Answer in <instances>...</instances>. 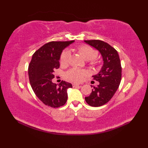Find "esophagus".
<instances>
[{"instance_id": "34e87169", "label": "esophagus", "mask_w": 148, "mask_h": 148, "mask_svg": "<svg viewBox=\"0 0 148 148\" xmlns=\"http://www.w3.org/2000/svg\"><path fill=\"white\" fill-rule=\"evenodd\" d=\"M80 85L79 84H76V83H73L72 84V86L73 87H77V86H79Z\"/></svg>"}]
</instances>
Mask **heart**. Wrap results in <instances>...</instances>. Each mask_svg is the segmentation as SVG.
Returning <instances> with one entry per match:
<instances>
[{"instance_id":"1","label":"heart","mask_w":148,"mask_h":148,"mask_svg":"<svg viewBox=\"0 0 148 148\" xmlns=\"http://www.w3.org/2000/svg\"><path fill=\"white\" fill-rule=\"evenodd\" d=\"M78 51L86 60H92L97 55V53L95 50L88 46L84 45L79 46L78 48ZM69 56V51L67 49L64 50L60 56V63L62 64H65L67 62ZM86 74L87 72L86 71L77 68H72L66 73V76L69 79L74 82H80L83 80V77Z\"/></svg>"}]
</instances>
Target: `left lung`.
Returning a JSON list of instances; mask_svg holds the SVG:
<instances>
[{
	"label": "left lung",
	"instance_id": "obj_1",
	"mask_svg": "<svg viewBox=\"0 0 148 148\" xmlns=\"http://www.w3.org/2000/svg\"><path fill=\"white\" fill-rule=\"evenodd\" d=\"M84 42L98 50L101 55L103 65L99 73L93 76L99 81L92 92L85 97L88 104L99 107L106 104L117 91L121 79V65L117 51L109 44L100 40H84Z\"/></svg>",
	"mask_w": 148,
	"mask_h": 148
}]
</instances>
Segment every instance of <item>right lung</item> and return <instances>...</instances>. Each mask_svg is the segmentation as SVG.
Returning <instances> with one entry per match:
<instances>
[{"label": "right lung", "mask_w": 148, "mask_h": 148, "mask_svg": "<svg viewBox=\"0 0 148 148\" xmlns=\"http://www.w3.org/2000/svg\"><path fill=\"white\" fill-rule=\"evenodd\" d=\"M74 40L52 41L45 44L32 55L29 65L30 85L38 99L51 108L64 106L67 100V89L72 88L69 83L62 81L58 86L52 82L54 70L60 67L62 52Z\"/></svg>", "instance_id": "add662e5"}]
</instances>
